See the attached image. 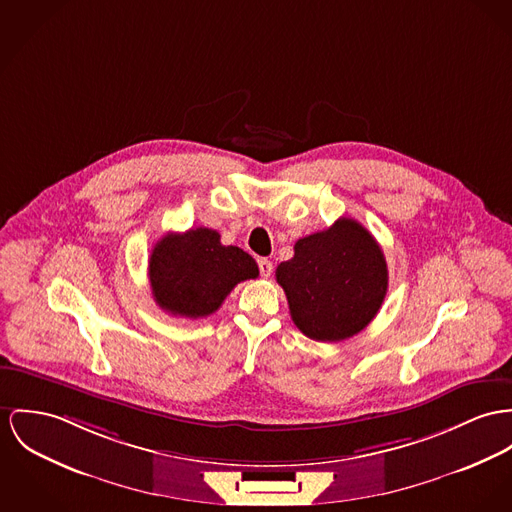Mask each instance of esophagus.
Segmentation results:
<instances>
[{"instance_id":"1","label":"esophagus","mask_w":512,"mask_h":512,"mask_svg":"<svg viewBox=\"0 0 512 512\" xmlns=\"http://www.w3.org/2000/svg\"><path fill=\"white\" fill-rule=\"evenodd\" d=\"M257 265H259V273L263 278H269L271 273H273V263L269 261V259H265V257H261L259 261H257Z\"/></svg>"}]
</instances>
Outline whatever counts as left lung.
<instances>
[{"label":"left lung","mask_w":512,"mask_h":512,"mask_svg":"<svg viewBox=\"0 0 512 512\" xmlns=\"http://www.w3.org/2000/svg\"><path fill=\"white\" fill-rule=\"evenodd\" d=\"M292 321L310 339L335 343L360 333L382 308L388 265L374 236L353 218L302 237L276 267Z\"/></svg>","instance_id":"obj_1"}]
</instances>
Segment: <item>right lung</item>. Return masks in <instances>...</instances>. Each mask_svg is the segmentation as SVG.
<instances>
[{"label": "right lung", "instance_id": "add662e5", "mask_svg": "<svg viewBox=\"0 0 512 512\" xmlns=\"http://www.w3.org/2000/svg\"><path fill=\"white\" fill-rule=\"evenodd\" d=\"M150 284L161 310L181 317L214 314L234 286L257 278L255 259L236 245H222L210 228L167 234L152 249Z\"/></svg>", "mask_w": 512, "mask_h": 512}]
</instances>
